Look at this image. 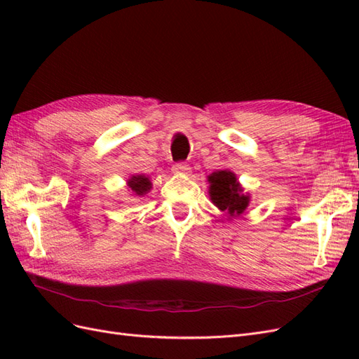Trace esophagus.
<instances>
[{"label": "esophagus", "mask_w": 359, "mask_h": 359, "mask_svg": "<svg viewBox=\"0 0 359 359\" xmlns=\"http://www.w3.org/2000/svg\"><path fill=\"white\" fill-rule=\"evenodd\" d=\"M172 170L175 173H190V166L187 165V163L180 161L172 166Z\"/></svg>", "instance_id": "34e87169"}]
</instances>
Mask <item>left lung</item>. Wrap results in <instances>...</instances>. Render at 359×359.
<instances>
[{
  "label": "left lung",
  "mask_w": 359,
  "mask_h": 359,
  "mask_svg": "<svg viewBox=\"0 0 359 359\" xmlns=\"http://www.w3.org/2000/svg\"><path fill=\"white\" fill-rule=\"evenodd\" d=\"M210 198L217 208L226 211L231 217L240 215L250 203L248 194L243 193V187L231 170H217L208 177Z\"/></svg>",
  "instance_id": "obj_1"
}]
</instances>
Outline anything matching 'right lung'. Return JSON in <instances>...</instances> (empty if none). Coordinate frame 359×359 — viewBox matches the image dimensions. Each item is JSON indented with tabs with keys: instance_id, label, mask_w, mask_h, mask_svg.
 <instances>
[{
	"instance_id": "1",
	"label": "right lung",
	"mask_w": 359,
	"mask_h": 359,
	"mask_svg": "<svg viewBox=\"0 0 359 359\" xmlns=\"http://www.w3.org/2000/svg\"><path fill=\"white\" fill-rule=\"evenodd\" d=\"M127 186L132 189V191L136 193L137 196H144V194H147L151 190L153 184H151L149 178L145 175H133L127 181Z\"/></svg>"
}]
</instances>
